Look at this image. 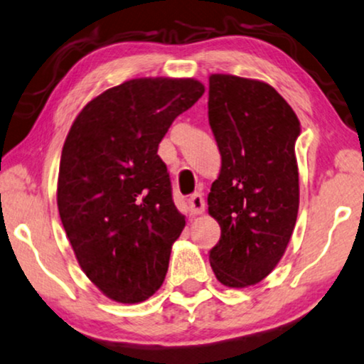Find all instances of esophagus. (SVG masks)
<instances>
[{"label":"esophagus","mask_w":364,"mask_h":364,"mask_svg":"<svg viewBox=\"0 0 364 364\" xmlns=\"http://www.w3.org/2000/svg\"><path fill=\"white\" fill-rule=\"evenodd\" d=\"M204 198L203 194L199 193H194L191 194V198L188 199V208H189V213L193 214V216H196V214H201L204 211Z\"/></svg>","instance_id":"1"}]
</instances>
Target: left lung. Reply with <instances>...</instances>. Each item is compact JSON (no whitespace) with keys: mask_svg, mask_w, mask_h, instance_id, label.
<instances>
[{"mask_svg":"<svg viewBox=\"0 0 364 364\" xmlns=\"http://www.w3.org/2000/svg\"><path fill=\"white\" fill-rule=\"evenodd\" d=\"M208 117L221 153L208 196L221 237L209 262L219 282L240 289L272 272L294 232L300 122L274 87L228 74L209 77Z\"/></svg>","mask_w":364,"mask_h":364,"instance_id":"left-lung-1","label":"left lung"}]
</instances>
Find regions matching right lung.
<instances>
[{"mask_svg":"<svg viewBox=\"0 0 364 364\" xmlns=\"http://www.w3.org/2000/svg\"><path fill=\"white\" fill-rule=\"evenodd\" d=\"M194 79H133L90 100L60 155L58 208L79 265L109 299L138 304L165 280L184 216L158 145L196 104Z\"/></svg>","mask_w":364,"mask_h":364,"instance_id":"obj_1","label":"right lung"}]
</instances>
